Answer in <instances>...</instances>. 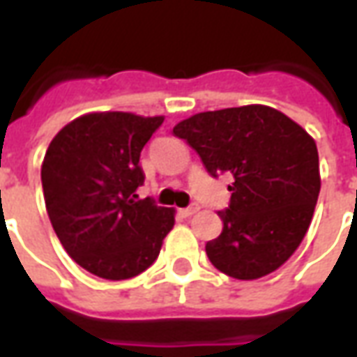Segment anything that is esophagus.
<instances>
[{
  "label": "esophagus",
  "mask_w": 357,
  "mask_h": 357,
  "mask_svg": "<svg viewBox=\"0 0 357 357\" xmlns=\"http://www.w3.org/2000/svg\"><path fill=\"white\" fill-rule=\"evenodd\" d=\"M199 208H201L199 204H191V206H187V208L179 210V214H181L183 218H189V216H193V214H197V212H199Z\"/></svg>",
  "instance_id": "1"
}]
</instances>
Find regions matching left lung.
I'll use <instances>...</instances> for the list:
<instances>
[{"label": "left lung", "mask_w": 357, "mask_h": 357, "mask_svg": "<svg viewBox=\"0 0 357 357\" xmlns=\"http://www.w3.org/2000/svg\"><path fill=\"white\" fill-rule=\"evenodd\" d=\"M216 178L229 172L224 227L206 243L212 266L243 281L283 266L306 235L321 189L314 137L294 120L266 107L245 105L199 112L174 126Z\"/></svg>", "instance_id": "1"}]
</instances>
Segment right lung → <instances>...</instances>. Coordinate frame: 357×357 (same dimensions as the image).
<instances>
[{
    "label": "right lung",
    "mask_w": 357,
    "mask_h": 357,
    "mask_svg": "<svg viewBox=\"0 0 357 357\" xmlns=\"http://www.w3.org/2000/svg\"><path fill=\"white\" fill-rule=\"evenodd\" d=\"M164 116L89 112L53 137L42 162L51 225L74 262L102 279L139 275L158 258L176 210L139 199L141 149Z\"/></svg>",
    "instance_id": "1"
}]
</instances>
